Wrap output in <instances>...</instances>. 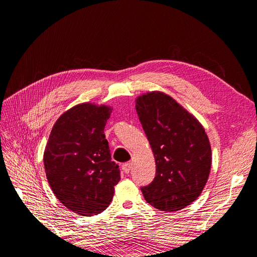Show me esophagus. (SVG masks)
Segmentation results:
<instances>
[{
  "label": "esophagus",
  "mask_w": 257,
  "mask_h": 257,
  "mask_svg": "<svg viewBox=\"0 0 257 257\" xmlns=\"http://www.w3.org/2000/svg\"><path fill=\"white\" fill-rule=\"evenodd\" d=\"M131 169H132V163H130V162L124 163V164L122 165V170L125 174H128L131 172Z\"/></svg>",
  "instance_id": "34e87169"
}]
</instances>
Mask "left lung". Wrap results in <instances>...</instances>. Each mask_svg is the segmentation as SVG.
Wrapping results in <instances>:
<instances>
[{"mask_svg":"<svg viewBox=\"0 0 257 257\" xmlns=\"http://www.w3.org/2000/svg\"><path fill=\"white\" fill-rule=\"evenodd\" d=\"M136 111L154 153L157 173L143 186L144 197L161 211L192 204L203 191L211 168V147L201 124L162 92L136 99Z\"/></svg>","mask_w":257,"mask_h":257,"instance_id":"8db88e82","label":"left lung"}]
</instances>
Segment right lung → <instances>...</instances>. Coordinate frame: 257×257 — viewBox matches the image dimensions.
<instances>
[{
    "instance_id": "right-lung-1",
    "label": "right lung",
    "mask_w": 257,
    "mask_h": 257,
    "mask_svg": "<svg viewBox=\"0 0 257 257\" xmlns=\"http://www.w3.org/2000/svg\"><path fill=\"white\" fill-rule=\"evenodd\" d=\"M111 108L79 104L54 124L44 153L46 177L57 198L82 216L98 214L109 206L119 165L111 161L104 128Z\"/></svg>"
}]
</instances>
